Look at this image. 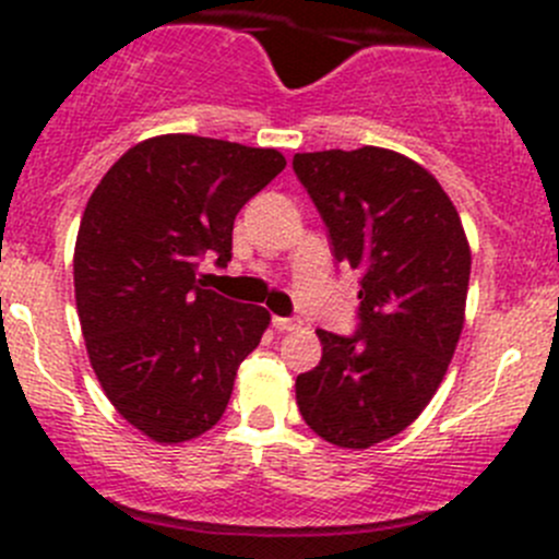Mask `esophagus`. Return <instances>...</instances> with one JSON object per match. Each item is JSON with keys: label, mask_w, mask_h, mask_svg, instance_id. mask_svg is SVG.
I'll use <instances>...</instances> for the list:
<instances>
[{"label": "esophagus", "mask_w": 559, "mask_h": 559, "mask_svg": "<svg viewBox=\"0 0 559 559\" xmlns=\"http://www.w3.org/2000/svg\"><path fill=\"white\" fill-rule=\"evenodd\" d=\"M273 324H275V330H297V326H300V321L289 319V316H273Z\"/></svg>", "instance_id": "34e87169"}]
</instances>
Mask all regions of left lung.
I'll return each instance as SVG.
<instances>
[{
  "label": "left lung",
  "mask_w": 559,
  "mask_h": 559,
  "mask_svg": "<svg viewBox=\"0 0 559 559\" xmlns=\"http://www.w3.org/2000/svg\"><path fill=\"white\" fill-rule=\"evenodd\" d=\"M332 257L359 270L352 335L316 330L321 362L297 376V405L316 436L368 449L425 411L447 376L465 319L471 248L436 178L394 151L295 154Z\"/></svg>",
  "instance_id": "obj_1"
}]
</instances>
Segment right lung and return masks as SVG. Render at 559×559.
I'll list each match as a JSON object with an SVG mask.
<instances>
[{
    "label": "right lung",
    "instance_id": "right-lung-1",
    "mask_svg": "<svg viewBox=\"0 0 559 559\" xmlns=\"http://www.w3.org/2000/svg\"><path fill=\"white\" fill-rule=\"evenodd\" d=\"M286 167L273 148L162 134L129 148L88 200L75 302L88 359L118 414L159 443L222 419L270 313L202 289L197 267L233 259L240 207Z\"/></svg>",
    "mask_w": 559,
    "mask_h": 559
}]
</instances>
